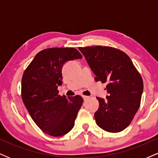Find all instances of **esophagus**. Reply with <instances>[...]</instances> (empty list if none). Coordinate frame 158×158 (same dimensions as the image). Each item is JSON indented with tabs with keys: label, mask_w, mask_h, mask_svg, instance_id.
I'll return each mask as SVG.
<instances>
[{
	"label": "esophagus",
	"mask_w": 158,
	"mask_h": 158,
	"mask_svg": "<svg viewBox=\"0 0 158 158\" xmlns=\"http://www.w3.org/2000/svg\"><path fill=\"white\" fill-rule=\"evenodd\" d=\"M82 98H83V99H84V100H85V99H88L89 97H88V96H82Z\"/></svg>",
	"instance_id": "esophagus-1"
}]
</instances>
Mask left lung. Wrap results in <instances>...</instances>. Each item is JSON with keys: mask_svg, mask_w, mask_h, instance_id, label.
Returning a JSON list of instances; mask_svg holds the SVG:
<instances>
[{"mask_svg": "<svg viewBox=\"0 0 158 158\" xmlns=\"http://www.w3.org/2000/svg\"><path fill=\"white\" fill-rule=\"evenodd\" d=\"M95 74V80L106 86V99L97 97L99 108L94 114L98 126L117 133L128 126L139 109L143 79L124 52L110 47L79 48Z\"/></svg>", "mask_w": 158, "mask_h": 158, "instance_id": "1", "label": "left lung"}]
</instances>
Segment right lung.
<instances>
[{"instance_id":"right-lung-1","label":"right lung","mask_w":158,"mask_h":158,"mask_svg":"<svg viewBox=\"0 0 158 158\" xmlns=\"http://www.w3.org/2000/svg\"><path fill=\"white\" fill-rule=\"evenodd\" d=\"M77 49L48 48L36 54L23 74L21 97L30 117L43 131L61 137L73 128L83 99L59 95L63 65L81 59Z\"/></svg>"}]
</instances>
